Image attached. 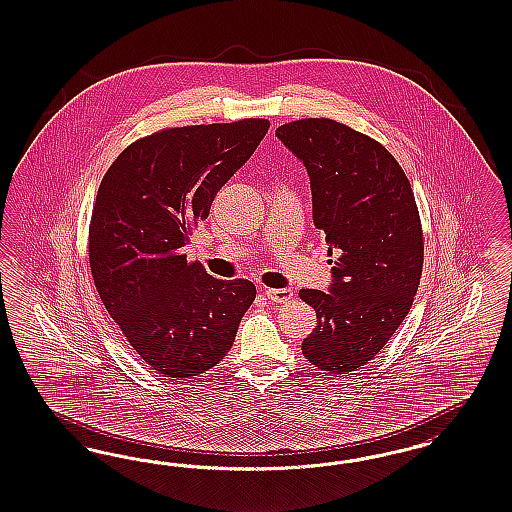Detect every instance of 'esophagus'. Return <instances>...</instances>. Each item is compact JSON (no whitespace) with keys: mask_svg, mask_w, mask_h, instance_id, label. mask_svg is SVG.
I'll return each mask as SVG.
<instances>
[{"mask_svg":"<svg viewBox=\"0 0 512 512\" xmlns=\"http://www.w3.org/2000/svg\"><path fill=\"white\" fill-rule=\"evenodd\" d=\"M264 296L270 302H289L293 298V291L291 289H264Z\"/></svg>","mask_w":512,"mask_h":512,"instance_id":"esophagus-1","label":"esophagus"}]
</instances>
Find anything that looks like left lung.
<instances>
[{
  "mask_svg": "<svg viewBox=\"0 0 512 512\" xmlns=\"http://www.w3.org/2000/svg\"><path fill=\"white\" fill-rule=\"evenodd\" d=\"M276 137L304 163L313 223L336 255L328 293H298L317 313L302 353L323 372H357L402 325L419 289L424 242L413 189L383 144L334 120H296Z\"/></svg>",
  "mask_w": 512,
  "mask_h": 512,
  "instance_id": "left-lung-1",
  "label": "left lung"
}]
</instances>
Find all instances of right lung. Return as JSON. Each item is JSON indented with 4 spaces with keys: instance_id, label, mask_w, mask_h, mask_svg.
Segmentation results:
<instances>
[{
    "instance_id": "obj_1",
    "label": "right lung",
    "mask_w": 512,
    "mask_h": 512,
    "mask_svg": "<svg viewBox=\"0 0 512 512\" xmlns=\"http://www.w3.org/2000/svg\"><path fill=\"white\" fill-rule=\"evenodd\" d=\"M268 127L246 118L163 129L129 144L101 180L88 240L95 289L125 340L165 377L214 368L255 300L251 281L212 278L184 248Z\"/></svg>"
}]
</instances>
